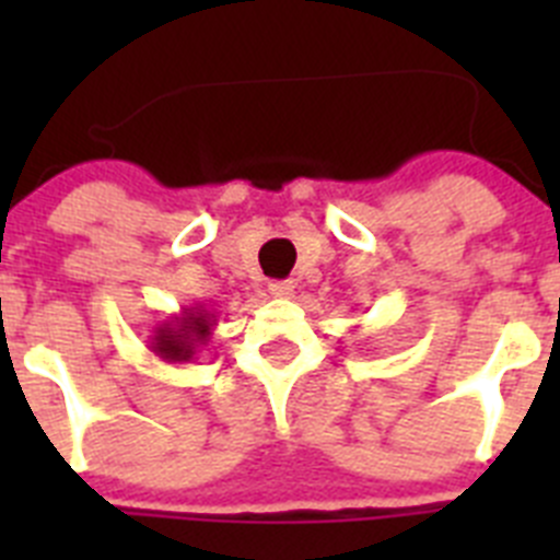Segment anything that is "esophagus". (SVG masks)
<instances>
[{
	"label": "esophagus",
	"instance_id": "esophagus-1",
	"mask_svg": "<svg viewBox=\"0 0 560 560\" xmlns=\"http://www.w3.org/2000/svg\"><path fill=\"white\" fill-rule=\"evenodd\" d=\"M294 289H296L294 280H275V283H269V294L271 296H283V300H285V296L294 294Z\"/></svg>",
	"mask_w": 560,
	"mask_h": 560
}]
</instances>
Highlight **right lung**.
Returning <instances> with one entry per match:
<instances>
[{
	"label": "right lung",
	"mask_w": 560,
	"mask_h": 560,
	"mask_svg": "<svg viewBox=\"0 0 560 560\" xmlns=\"http://www.w3.org/2000/svg\"><path fill=\"white\" fill-rule=\"evenodd\" d=\"M212 328H215V314H210L205 305H190V308H182L179 314L167 316L165 323L156 325L148 348L162 361L187 364V361L196 359L199 348H205L212 339Z\"/></svg>",
	"instance_id": "obj_1"
}]
</instances>
